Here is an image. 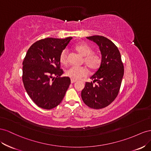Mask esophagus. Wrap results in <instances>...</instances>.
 Masks as SVG:
<instances>
[{"label": "esophagus", "mask_w": 151, "mask_h": 151, "mask_svg": "<svg viewBox=\"0 0 151 151\" xmlns=\"http://www.w3.org/2000/svg\"><path fill=\"white\" fill-rule=\"evenodd\" d=\"M76 80H73V79L71 80V83H74L75 82H76Z\"/></svg>", "instance_id": "1"}]
</instances>
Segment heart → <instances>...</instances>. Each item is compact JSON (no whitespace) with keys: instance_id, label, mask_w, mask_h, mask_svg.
Wrapping results in <instances>:
<instances>
[{"instance_id":"obj_1","label":"heart","mask_w":151,"mask_h":151,"mask_svg":"<svg viewBox=\"0 0 151 151\" xmlns=\"http://www.w3.org/2000/svg\"><path fill=\"white\" fill-rule=\"evenodd\" d=\"M75 50L84 57V63L91 70H96L100 66L102 58L101 55L92 52V49L88 44L84 42L78 43L75 46ZM59 61L62 64H66L68 62V50L64 49L60 54ZM88 71L87 68L83 66H72L68 69L66 75L73 80H80L83 77L87 76Z\"/></svg>"}]
</instances>
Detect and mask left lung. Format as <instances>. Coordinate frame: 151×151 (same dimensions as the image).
<instances>
[{"instance_id":"1","label":"left lung","mask_w":151,"mask_h":151,"mask_svg":"<svg viewBox=\"0 0 151 151\" xmlns=\"http://www.w3.org/2000/svg\"><path fill=\"white\" fill-rule=\"evenodd\" d=\"M98 45L102 62L90 77L93 81L86 82L81 98L90 108L102 109L113 102L118 95L124 74V66L118 47L108 38L94 35L87 37ZM96 83V84L93 83Z\"/></svg>"}]
</instances>
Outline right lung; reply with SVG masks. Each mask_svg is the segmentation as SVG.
Segmentation results:
<instances>
[{"mask_svg": "<svg viewBox=\"0 0 151 151\" xmlns=\"http://www.w3.org/2000/svg\"><path fill=\"white\" fill-rule=\"evenodd\" d=\"M72 37L46 38L29 47L23 62V82L32 100L41 108L51 109L63 101L71 83L61 77L60 54Z\"/></svg>", "mask_w": 151, "mask_h": 151, "instance_id": "obj_1", "label": "right lung"}]
</instances>
